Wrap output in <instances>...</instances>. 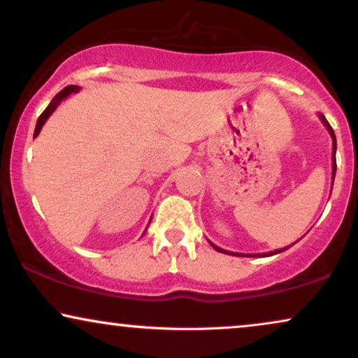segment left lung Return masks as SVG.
I'll list each match as a JSON object with an SVG mask.
<instances>
[{"mask_svg":"<svg viewBox=\"0 0 358 358\" xmlns=\"http://www.w3.org/2000/svg\"><path fill=\"white\" fill-rule=\"evenodd\" d=\"M320 117V120H322V124L325 125V129L329 130V134H330V137H332V185H334V178H336V170H337V164H336V150H337V140H336V134H334V130H332V127H330V124L327 120H325V117L320 114L319 115ZM213 248H215L216 251H220V252H224V255H233V256H261V257H266V256H273V255H279V252H282V251H286L287 248H291V246H287V248H280V250H275V251H271V252H262V255H239V252H229V251H224V250H221V248H218V246H215V244L213 243H210Z\"/></svg>","mask_w":358,"mask_h":358,"instance_id":"left-lung-1","label":"left lung"}]
</instances>
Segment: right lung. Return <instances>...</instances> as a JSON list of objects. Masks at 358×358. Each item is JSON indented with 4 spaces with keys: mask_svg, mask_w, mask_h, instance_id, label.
Here are the masks:
<instances>
[{
    "mask_svg": "<svg viewBox=\"0 0 358 358\" xmlns=\"http://www.w3.org/2000/svg\"><path fill=\"white\" fill-rule=\"evenodd\" d=\"M79 90H80V87H78V85H67V87H64V89L61 90V92L56 94V97H54L52 101H51V103H49V106L46 107V110H44L43 114L39 115V119H38V124H36V129H34V138L38 137L39 132H41V129H43V125L46 124V120L49 119V117H51L52 112L56 110L59 103H61L62 101H64L66 97H69L71 94H76V92H79Z\"/></svg>",
    "mask_w": 358,
    "mask_h": 358,
    "instance_id": "right-lung-1",
    "label": "right lung"
}]
</instances>
